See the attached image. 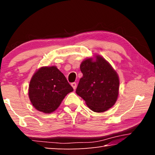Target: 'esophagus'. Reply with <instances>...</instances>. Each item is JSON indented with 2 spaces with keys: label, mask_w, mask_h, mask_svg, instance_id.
Wrapping results in <instances>:
<instances>
[{
  "label": "esophagus",
  "mask_w": 155,
  "mask_h": 155,
  "mask_svg": "<svg viewBox=\"0 0 155 155\" xmlns=\"http://www.w3.org/2000/svg\"><path fill=\"white\" fill-rule=\"evenodd\" d=\"M71 85H72V87H73V89H74V90H75V89L77 88V83H76L75 82L72 83H71Z\"/></svg>",
  "instance_id": "obj_1"
}]
</instances>
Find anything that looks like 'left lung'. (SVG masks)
<instances>
[{
  "mask_svg": "<svg viewBox=\"0 0 155 155\" xmlns=\"http://www.w3.org/2000/svg\"><path fill=\"white\" fill-rule=\"evenodd\" d=\"M88 58L81 63V78L76 93L94 112L102 113L114 105L119 94V77L103 57Z\"/></svg>",
  "mask_w": 155,
  "mask_h": 155,
  "instance_id": "left-lung-1",
  "label": "left lung"
}]
</instances>
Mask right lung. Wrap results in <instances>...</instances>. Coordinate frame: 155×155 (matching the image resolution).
Here are the masks:
<instances>
[{"label": "right lung", "instance_id": "1", "mask_svg": "<svg viewBox=\"0 0 155 155\" xmlns=\"http://www.w3.org/2000/svg\"><path fill=\"white\" fill-rule=\"evenodd\" d=\"M73 91L64 74L56 66L41 67L31 78L28 96L35 108L51 114L58 108L65 96Z\"/></svg>", "mask_w": 155, "mask_h": 155}]
</instances>
